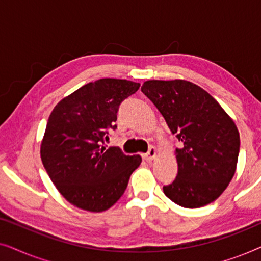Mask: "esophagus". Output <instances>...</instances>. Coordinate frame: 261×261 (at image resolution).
Masks as SVG:
<instances>
[{"label": "esophagus", "mask_w": 261, "mask_h": 261, "mask_svg": "<svg viewBox=\"0 0 261 261\" xmlns=\"http://www.w3.org/2000/svg\"><path fill=\"white\" fill-rule=\"evenodd\" d=\"M155 155H156V149H155V147L151 146L148 149V152L146 153V154H144V159L146 160V162H151V160L155 158Z\"/></svg>", "instance_id": "esophagus-1"}]
</instances>
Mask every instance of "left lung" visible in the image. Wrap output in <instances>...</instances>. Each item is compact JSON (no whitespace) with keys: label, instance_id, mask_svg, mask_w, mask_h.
<instances>
[{"label":"left lung","instance_id":"8db88e82","mask_svg":"<svg viewBox=\"0 0 261 261\" xmlns=\"http://www.w3.org/2000/svg\"><path fill=\"white\" fill-rule=\"evenodd\" d=\"M141 91L183 144L176 148L177 177L164 185V194L184 208L214 202L237 170L240 135L234 121L212 95L191 82L147 81Z\"/></svg>","mask_w":261,"mask_h":261}]
</instances>
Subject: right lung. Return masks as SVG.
Wrapping results in <instances>:
<instances>
[{
  "label": "right lung",
  "mask_w": 261,
  "mask_h": 261,
  "mask_svg": "<svg viewBox=\"0 0 261 261\" xmlns=\"http://www.w3.org/2000/svg\"><path fill=\"white\" fill-rule=\"evenodd\" d=\"M140 84L103 78L63 98L48 117L41 142L46 172L66 201L92 213L105 212L121 198L140 155L106 148L117 112Z\"/></svg>",
  "instance_id": "1"
}]
</instances>
